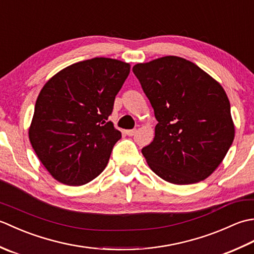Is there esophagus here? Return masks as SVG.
<instances>
[{
    "label": "esophagus",
    "mask_w": 254,
    "mask_h": 254,
    "mask_svg": "<svg viewBox=\"0 0 254 254\" xmlns=\"http://www.w3.org/2000/svg\"><path fill=\"white\" fill-rule=\"evenodd\" d=\"M135 133H136L135 128H134V130H127L126 131V134H127V135H128V136H133Z\"/></svg>",
    "instance_id": "obj_1"
}]
</instances>
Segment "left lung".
Instances as JSON below:
<instances>
[{
  "label": "left lung",
  "mask_w": 254,
  "mask_h": 254,
  "mask_svg": "<svg viewBox=\"0 0 254 254\" xmlns=\"http://www.w3.org/2000/svg\"><path fill=\"white\" fill-rule=\"evenodd\" d=\"M158 123L154 141L142 149L156 175L174 185L206 179L235 138L224 88L196 64L175 56L132 68Z\"/></svg>",
  "instance_id": "obj_1"
}]
</instances>
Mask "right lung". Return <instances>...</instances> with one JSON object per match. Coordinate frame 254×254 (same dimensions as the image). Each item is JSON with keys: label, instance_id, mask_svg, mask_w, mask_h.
<instances>
[{"label": "right lung", "instance_id": "obj_1", "mask_svg": "<svg viewBox=\"0 0 254 254\" xmlns=\"http://www.w3.org/2000/svg\"><path fill=\"white\" fill-rule=\"evenodd\" d=\"M128 63L94 58L61 69L38 96L28 136L49 174L67 186H83L108 164L121 132L108 121Z\"/></svg>", "mask_w": 254, "mask_h": 254}]
</instances>
